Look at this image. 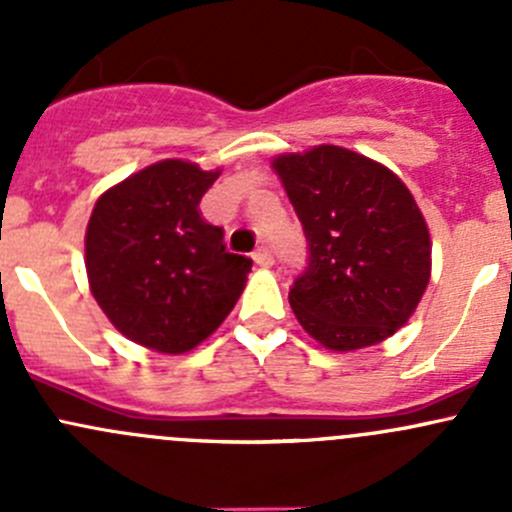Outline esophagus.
<instances>
[{"label": "esophagus", "instance_id": "34e87169", "mask_svg": "<svg viewBox=\"0 0 512 512\" xmlns=\"http://www.w3.org/2000/svg\"><path fill=\"white\" fill-rule=\"evenodd\" d=\"M252 260H255L260 267H272V265H275V257H272V252L267 250V247H260V250L252 252Z\"/></svg>", "mask_w": 512, "mask_h": 512}]
</instances>
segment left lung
<instances>
[{"mask_svg":"<svg viewBox=\"0 0 512 512\" xmlns=\"http://www.w3.org/2000/svg\"><path fill=\"white\" fill-rule=\"evenodd\" d=\"M309 245L289 289L294 317L332 352L384 342L431 280V235L414 195L386 165L342 146L272 160Z\"/></svg>","mask_w":512,"mask_h":512,"instance_id":"8db88e82","label":"left lung"}]
</instances>
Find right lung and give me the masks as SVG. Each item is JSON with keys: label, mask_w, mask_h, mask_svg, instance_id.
<instances>
[{"label": "right lung", "mask_w": 512, "mask_h": 512, "mask_svg": "<svg viewBox=\"0 0 512 512\" xmlns=\"http://www.w3.org/2000/svg\"><path fill=\"white\" fill-rule=\"evenodd\" d=\"M220 170L168 158L96 200L86 275L108 322L141 347L185 354L208 339L245 289L252 260L225 250L200 198Z\"/></svg>", "instance_id": "1"}]
</instances>
